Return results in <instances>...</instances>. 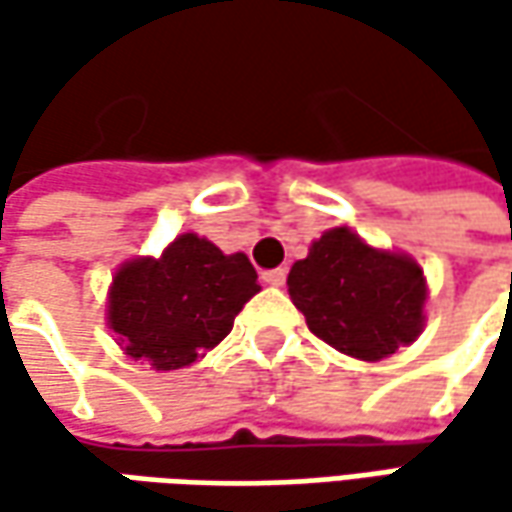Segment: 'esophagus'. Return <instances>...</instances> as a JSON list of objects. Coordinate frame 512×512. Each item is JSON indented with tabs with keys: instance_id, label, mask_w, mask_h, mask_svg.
<instances>
[{
	"instance_id": "34e87169",
	"label": "esophagus",
	"mask_w": 512,
	"mask_h": 512,
	"mask_svg": "<svg viewBox=\"0 0 512 512\" xmlns=\"http://www.w3.org/2000/svg\"><path fill=\"white\" fill-rule=\"evenodd\" d=\"M262 282L270 287H282L285 285V270H282V267H276V270H265V273H262Z\"/></svg>"
}]
</instances>
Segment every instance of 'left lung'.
I'll return each mask as SVG.
<instances>
[{
  "mask_svg": "<svg viewBox=\"0 0 512 512\" xmlns=\"http://www.w3.org/2000/svg\"><path fill=\"white\" fill-rule=\"evenodd\" d=\"M287 290L313 336L344 356L379 362L424 327L427 282L410 256L379 250L333 227L290 267Z\"/></svg>",
  "mask_w": 512,
  "mask_h": 512,
  "instance_id": "left-lung-1",
  "label": "left lung"
}]
</instances>
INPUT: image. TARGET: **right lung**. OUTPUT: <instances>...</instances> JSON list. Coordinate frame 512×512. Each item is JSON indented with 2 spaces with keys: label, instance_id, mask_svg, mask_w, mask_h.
<instances>
[{
  "label": "right lung",
  "instance_id": "1",
  "mask_svg": "<svg viewBox=\"0 0 512 512\" xmlns=\"http://www.w3.org/2000/svg\"><path fill=\"white\" fill-rule=\"evenodd\" d=\"M262 287L245 253L225 256L196 233L173 239L159 259H130L108 293V325L130 359L179 370L233 330Z\"/></svg>",
  "mask_w": 512,
  "mask_h": 512
}]
</instances>
